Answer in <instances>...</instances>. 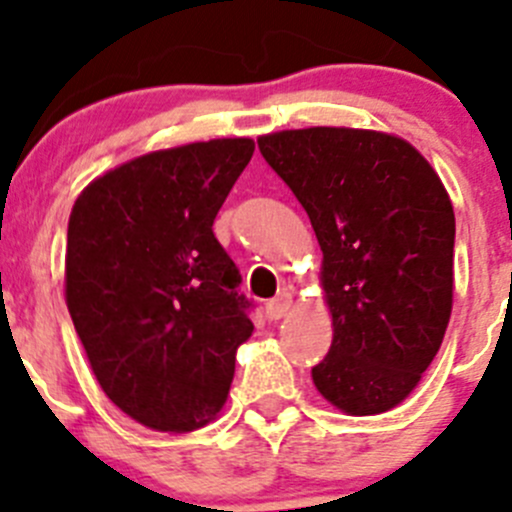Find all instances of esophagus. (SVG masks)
<instances>
[{
    "label": "esophagus",
    "mask_w": 512,
    "mask_h": 512,
    "mask_svg": "<svg viewBox=\"0 0 512 512\" xmlns=\"http://www.w3.org/2000/svg\"><path fill=\"white\" fill-rule=\"evenodd\" d=\"M289 309H292V294H287V292L277 294L275 299H270V302L265 304V314H267V319H272V322H277V319L285 317Z\"/></svg>",
    "instance_id": "34e87169"
}]
</instances>
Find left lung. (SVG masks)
Masks as SVG:
<instances>
[{"label": "left lung", "instance_id": "8db88e82", "mask_svg": "<svg viewBox=\"0 0 512 512\" xmlns=\"http://www.w3.org/2000/svg\"><path fill=\"white\" fill-rule=\"evenodd\" d=\"M307 210L332 312L314 386L349 416L399 406L438 354L453 307V205L404 138L314 126L257 138Z\"/></svg>", "mask_w": 512, "mask_h": 512}]
</instances>
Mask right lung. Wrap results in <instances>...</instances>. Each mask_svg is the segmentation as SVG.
I'll use <instances>...</instances> for the list:
<instances>
[{
  "label": "right lung",
  "mask_w": 512,
  "mask_h": 512,
  "mask_svg": "<svg viewBox=\"0 0 512 512\" xmlns=\"http://www.w3.org/2000/svg\"><path fill=\"white\" fill-rule=\"evenodd\" d=\"M250 138L146 153L76 198L66 307L108 399L156 431L185 433L223 409L252 334L242 277L213 232L250 163Z\"/></svg>",
  "instance_id": "1"
}]
</instances>
